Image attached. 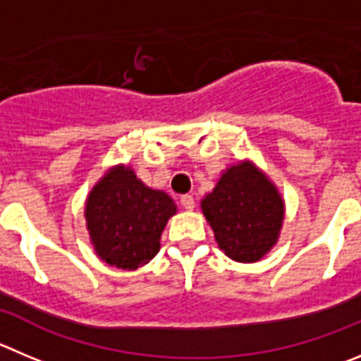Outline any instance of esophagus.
Here are the masks:
<instances>
[{"instance_id":"obj_1","label":"esophagus","mask_w":361,"mask_h":361,"mask_svg":"<svg viewBox=\"0 0 361 361\" xmlns=\"http://www.w3.org/2000/svg\"><path fill=\"white\" fill-rule=\"evenodd\" d=\"M180 203H181V207L185 208V210H192V208H194V197L190 196V194H185V196H181L180 197Z\"/></svg>"}]
</instances>
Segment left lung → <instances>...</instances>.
Instances as JSON below:
<instances>
[{
    "instance_id": "1",
    "label": "left lung",
    "mask_w": 361,
    "mask_h": 361,
    "mask_svg": "<svg viewBox=\"0 0 361 361\" xmlns=\"http://www.w3.org/2000/svg\"><path fill=\"white\" fill-rule=\"evenodd\" d=\"M201 208L219 247L242 264L262 260L271 251L285 217L276 185L251 161L228 167Z\"/></svg>"
}]
</instances>
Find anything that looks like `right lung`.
<instances>
[{
  "label": "right lung",
  "mask_w": 361,
  "mask_h": 361,
  "mask_svg": "<svg viewBox=\"0 0 361 361\" xmlns=\"http://www.w3.org/2000/svg\"><path fill=\"white\" fill-rule=\"evenodd\" d=\"M176 204L165 192L146 187L131 167L116 165L90 190L85 221L97 257L135 271L160 251V237Z\"/></svg>",
  "instance_id": "add662e5"
}]
</instances>
